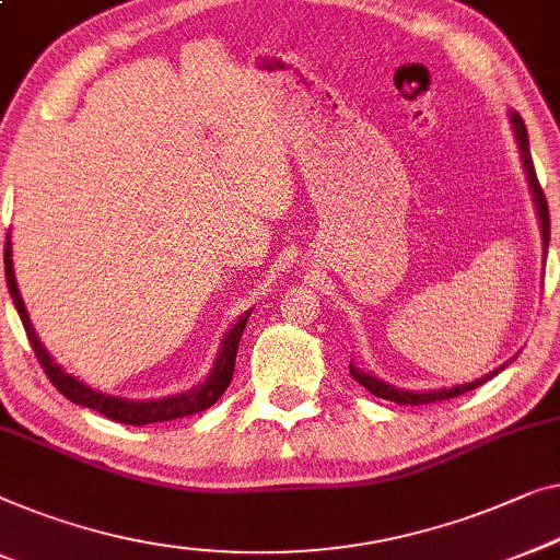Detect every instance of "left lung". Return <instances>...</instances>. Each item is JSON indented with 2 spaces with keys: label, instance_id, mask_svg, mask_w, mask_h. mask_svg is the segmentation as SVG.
I'll return each mask as SVG.
<instances>
[{
  "label": "left lung",
  "instance_id": "left-lung-1",
  "mask_svg": "<svg viewBox=\"0 0 560 560\" xmlns=\"http://www.w3.org/2000/svg\"><path fill=\"white\" fill-rule=\"evenodd\" d=\"M510 124H513V131H515V139H517V149H521V159H523V168H525V176H528V184H530V191H533V205L538 209V222H540V234H542V247L548 249V240H550V217H548V201H546V194H542L540 184H538V176H536V166H533V159H530V149H528V131H525V124L523 118L517 116L515 110H510ZM508 363H502L500 369L490 371V374H485L482 378L477 381H469V384H462V386H452V388H440V392H407V388H399V386H392L386 384V381H381L376 376L366 374V371H361L359 366H348L351 371V376L359 381L363 388H369L371 394L378 396V399H386V401H396V404H411V407H419V404H432V401H444V399H455V396L465 394V392H472V388L482 386L485 381H490L492 376H498L502 369H505Z\"/></svg>",
  "mask_w": 560,
  "mask_h": 560
}]
</instances>
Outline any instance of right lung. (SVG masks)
<instances>
[{"mask_svg":"<svg viewBox=\"0 0 560 560\" xmlns=\"http://www.w3.org/2000/svg\"><path fill=\"white\" fill-rule=\"evenodd\" d=\"M4 275H7V288H10L12 303H14V307H18L24 334H27V338H30V346L37 355L39 366L45 369V374L52 381V386L58 388L65 399H70L72 404H80V407L98 411V415L108 417L113 421H120V424L143 427V424H153V421L182 419V417L197 415V411H205L212 407V404L224 394V388L230 386L232 374H234V359H237V346H240L242 330H245V326H247L249 311L245 315H240V320L234 323L230 330H226L212 371H209V376L201 381L197 388H191V392H184V394H176V396H166V399L133 401V399H124V396L101 394V392H95V388L85 386L83 381H78L75 376L65 374L58 363H55L52 355L47 353V348L39 343L35 328H32V323H30L27 307H24V303H22L18 280H14L10 237H7V245H4Z\"/></svg>","mask_w":560,"mask_h":560,"instance_id":"add662e5","label":"right lung"}]
</instances>
